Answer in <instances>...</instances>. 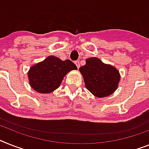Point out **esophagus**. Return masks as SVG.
I'll return each mask as SVG.
<instances>
[{"mask_svg": "<svg viewBox=\"0 0 149 149\" xmlns=\"http://www.w3.org/2000/svg\"><path fill=\"white\" fill-rule=\"evenodd\" d=\"M74 64H75V65H76V66H77V68H80L79 61H74Z\"/></svg>", "mask_w": 149, "mask_h": 149, "instance_id": "34e87169", "label": "esophagus"}]
</instances>
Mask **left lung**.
<instances>
[{"mask_svg": "<svg viewBox=\"0 0 149 149\" xmlns=\"http://www.w3.org/2000/svg\"><path fill=\"white\" fill-rule=\"evenodd\" d=\"M86 88L97 97H104L116 90L120 80V72L113 66L104 64L97 58L86 60L85 65L79 68Z\"/></svg>", "mask_w": 149, "mask_h": 149, "instance_id": "1", "label": "left lung"}]
</instances>
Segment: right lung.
<instances>
[{
  "label": "right lung",
  "mask_w": 149,
  "mask_h": 149,
  "mask_svg": "<svg viewBox=\"0 0 149 149\" xmlns=\"http://www.w3.org/2000/svg\"><path fill=\"white\" fill-rule=\"evenodd\" d=\"M76 69L77 66L71 60L62 61L55 56H49L29 68L28 79L36 91L49 94L59 87L66 74Z\"/></svg>",
  "instance_id": "obj_1"
}]
</instances>
